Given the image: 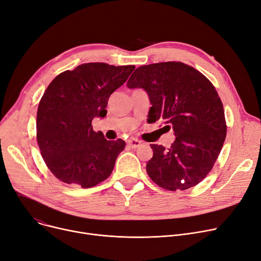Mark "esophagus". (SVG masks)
<instances>
[{
    "label": "esophagus",
    "instance_id": "34e87169",
    "mask_svg": "<svg viewBox=\"0 0 261 261\" xmlns=\"http://www.w3.org/2000/svg\"><path fill=\"white\" fill-rule=\"evenodd\" d=\"M127 144H128V146H129L130 148L136 149V148H139V147L142 145V142H140V141H138V140H135V139H130V140L127 141Z\"/></svg>",
    "mask_w": 261,
    "mask_h": 261
}]
</instances>
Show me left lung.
<instances>
[{
    "label": "left lung",
    "mask_w": 261,
    "mask_h": 261,
    "mask_svg": "<svg viewBox=\"0 0 261 261\" xmlns=\"http://www.w3.org/2000/svg\"><path fill=\"white\" fill-rule=\"evenodd\" d=\"M144 89L151 108L148 120L164 119L173 130L169 149L150 145L153 156L148 175L167 190H184L199 184L212 170L226 136L223 105L212 82L182 62L140 66L127 82Z\"/></svg>",
    "instance_id": "obj_1"
}]
</instances>
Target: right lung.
Returning <instances> with one entry per match:
<instances>
[{"label":"right lung","mask_w":261,"mask_h":261,"mask_svg":"<svg viewBox=\"0 0 261 261\" xmlns=\"http://www.w3.org/2000/svg\"><path fill=\"white\" fill-rule=\"evenodd\" d=\"M134 65L92 62L59 74L47 87L37 112V140L53 174L89 188L105 181L126 143L108 141L92 120L107 115L111 94L125 84Z\"/></svg>","instance_id":"obj_1"}]
</instances>
